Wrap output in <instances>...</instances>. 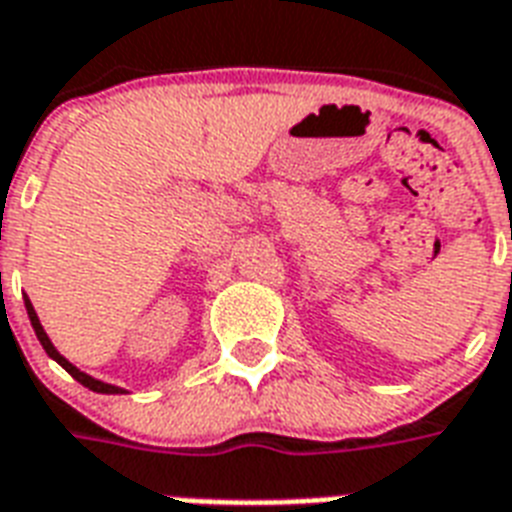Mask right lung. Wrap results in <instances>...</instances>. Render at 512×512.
Wrapping results in <instances>:
<instances>
[{"instance_id": "add662e5", "label": "right lung", "mask_w": 512, "mask_h": 512, "mask_svg": "<svg viewBox=\"0 0 512 512\" xmlns=\"http://www.w3.org/2000/svg\"><path fill=\"white\" fill-rule=\"evenodd\" d=\"M23 301H26V312H29V320H31V326H34V334H37L39 344L45 347L47 355H50V358H53L55 363H58V366L66 368V371H69V374L74 376V379H77L79 384H85L87 390L104 392V395H117V392H125V390H122V387H114V384H106V382H101V379H93V376L85 374V371H79V368L74 366V363H69V360L63 358L61 352H58V350H55V347H53V342H50V336L45 334V328H42V323H39L37 312H34V304H31L29 296H23Z\"/></svg>"}]
</instances>
